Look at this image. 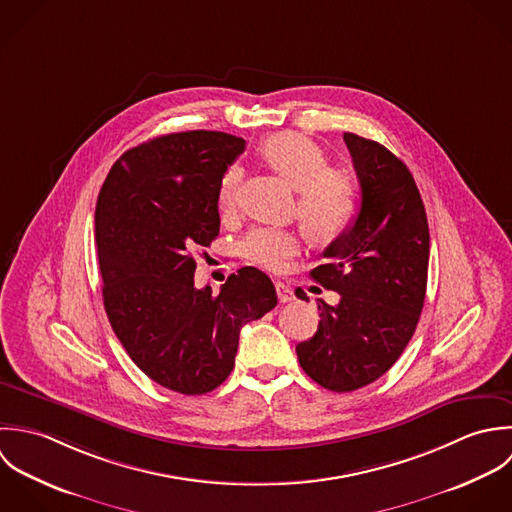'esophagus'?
I'll use <instances>...</instances> for the list:
<instances>
[{
  "label": "esophagus",
  "mask_w": 512,
  "mask_h": 512,
  "mask_svg": "<svg viewBox=\"0 0 512 512\" xmlns=\"http://www.w3.org/2000/svg\"><path fill=\"white\" fill-rule=\"evenodd\" d=\"M275 291H277V297H279V303H291L295 301V295H293V289L287 287L285 283H275Z\"/></svg>",
  "instance_id": "esophagus-1"
}]
</instances>
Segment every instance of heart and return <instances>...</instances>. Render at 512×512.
Wrapping results in <instances>:
<instances>
[{"label": "heart", "mask_w": 512, "mask_h": 512, "mask_svg": "<svg viewBox=\"0 0 512 512\" xmlns=\"http://www.w3.org/2000/svg\"><path fill=\"white\" fill-rule=\"evenodd\" d=\"M263 160L299 194V217L314 243L328 245L340 239L360 211V188L352 174L328 168L324 150L295 132H281L261 144ZM241 168L229 166L219 184V209L231 213L237 204ZM303 239L287 227H255L241 241L243 257L267 271H281L301 253Z\"/></svg>", "instance_id": "1"}]
</instances>
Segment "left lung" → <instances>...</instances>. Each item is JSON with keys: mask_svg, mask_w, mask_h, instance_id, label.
I'll return each instance as SVG.
<instances>
[{"mask_svg": "<svg viewBox=\"0 0 512 512\" xmlns=\"http://www.w3.org/2000/svg\"><path fill=\"white\" fill-rule=\"evenodd\" d=\"M362 202L352 227L310 277L336 291L318 301L316 334L297 346L308 376L330 392H354L384 376L406 350L427 287L429 227L408 166L386 146L344 132ZM297 297L308 301L297 289Z\"/></svg>", "mask_w": 512, "mask_h": 512, "instance_id": "1", "label": "left lung"}]
</instances>
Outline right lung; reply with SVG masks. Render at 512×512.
Here are the masks:
<instances>
[{"mask_svg": "<svg viewBox=\"0 0 512 512\" xmlns=\"http://www.w3.org/2000/svg\"><path fill=\"white\" fill-rule=\"evenodd\" d=\"M243 150V138L213 130L152 138L114 162L97 202L110 326L150 380L184 396L221 386L241 326L277 307L255 267L229 275L217 295L194 285V251L219 233V184Z\"/></svg>", "mask_w": 512, "mask_h": 512, "instance_id": "add662e5", "label": "right lung"}]
</instances>
